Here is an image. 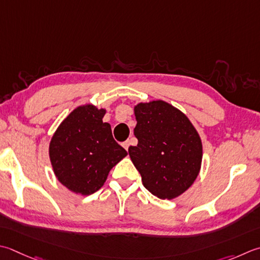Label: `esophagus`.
I'll return each instance as SVG.
<instances>
[{
  "mask_svg": "<svg viewBox=\"0 0 260 260\" xmlns=\"http://www.w3.org/2000/svg\"><path fill=\"white\" fill-rule=\"evenodd\" d=\"M129 141L128 140H127V141H125V142H123V143H121V145H123V147H124V149L126 150V151H128V147H129Z\"/></svg>",
  "mask_w": 260,
  "mask_h": 260,
  "instance_id": "34e87169",
  "label": "esophagus"
}]
</instances>
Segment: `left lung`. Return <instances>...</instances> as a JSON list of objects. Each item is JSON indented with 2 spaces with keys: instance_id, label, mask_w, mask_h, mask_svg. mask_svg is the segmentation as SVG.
<instances>
[{
  "instance_id": "left-lung-1",
  "label": "left lung",
  "mask_w": 260,
  "mask_h": 260,
  "mask_svg": "<svg viewBox=\"0 0 260 260\" xmlns=\"http://www.w3.org/2000/svg\"><path fill=\"white\" fill-rule=\"evenodd\" d=\"M136 146L128 153L151 194L174 200L195 181L201 170V137L187 116L162 100L134 107Z\"/></svg>"
}]
</instances>
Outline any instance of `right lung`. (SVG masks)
<instances>
[{
    "label": "right lung",
    "mask_w": 260,
    "mask_h": 260,
    "mask_svg": "<svg viewBox=\"0 0 260 260\" xmlns=\"http://www.w3.org/2000/svg\"><path fill=\"white\" fill-rule=\"evenodd\" d=\"M106 109L93 105L75 108L60 123L49 143V159L60 184L81 195L104 186L109 171L127 155L104 123Z\"/></svg>",
    "instance_id": "add662e5"
}]
</instances>
